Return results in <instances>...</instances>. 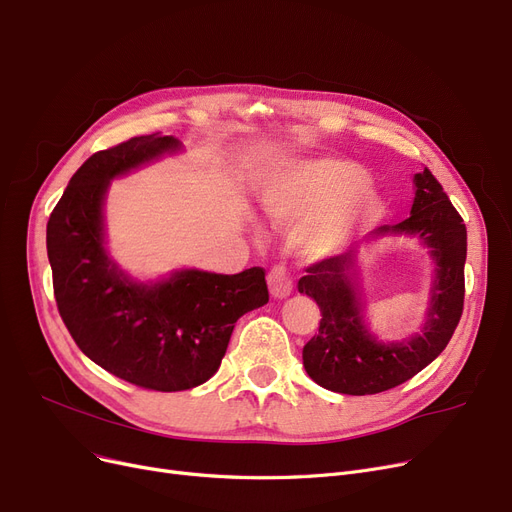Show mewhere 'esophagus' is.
<instances>
[{
  "label": "esophagus",
  "instance_id": "1",
  "mask_svg": "<svg viewBox=\"0 0 512 512\" xmlns=\"http://www.w3.org/2000/svg\"><path fill=\"white\" fill-rule=\"evenodd\" d=\"M267 286L274 299H286L292 292V276L284 265H274L270 272H267Z\"/></svg>",
  "mask_w": 512,
  "mask_h": 512
}]
</instances>
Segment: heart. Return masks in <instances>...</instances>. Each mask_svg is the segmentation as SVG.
Instances as JSON below:
<instances>
[{
  "instance_id": "heart-1",
  "label": "heart",
  "mask_w": 512,
  "mask_h": 512,
  "mask_svg": "<svg viewBox=\"0 0 512 512\" xmlns=\"http://www.w3.org/2000/svg\"><path fill=\"white\" fill-rule=\"evenodd\" d=\"M365 184L367 174L351 161L319 159L276 180L263 195V205L276 222L319 213L305 230L303 245L311 253H326L380 218L382 203Z\"/></svg>"
}]
</instances>
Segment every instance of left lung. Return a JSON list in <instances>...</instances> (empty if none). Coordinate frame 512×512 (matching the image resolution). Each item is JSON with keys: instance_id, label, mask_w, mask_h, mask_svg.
<instances>
[{"instance_id": "8db88e82", "label": "left lung", "mask_w": 512, "mask_h": 512, "mask_svg": "<svg viewBox=\"0 0 512 512\" xmlns=\"http://www.w3.org/2000/svg\"><path fill=\"white\" fill-rule=\"evenodd\" d=\"M411 215L400 224L380 226L367 242L388 234L417 236L436 263L432 301L423 332L411 340L380 342L369 334L355 286L359 245L307 267L299 292L321 311L319 332L303 348V365L321 388L340 394H378L411 380L450 342L465 301L467 228L427 168L415 174Z\"/></svg>"}]
</instances>
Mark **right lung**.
Masks as SVG:
<instances>
[{
    "instance_id": "obj_1",
    "label": "right lung",
    "mask_w": 512,
    "mask_h": 512,
    "mask_svg": "<svg viewBox=\"0 0 512 512\" xmlns=\"http://www.w3.org/2000/svg\"><path fill=\"white\" fill-rule=\"evenodd\" d=\"M180 147L155 132L93 153L47 222L53 294L70 336L105 371L157 392L207 382L238 317L270 301L263 267L234 276L182 270L145 284L107 255L103 201L110 180Z\"/></svg>"
}]
</instances>
